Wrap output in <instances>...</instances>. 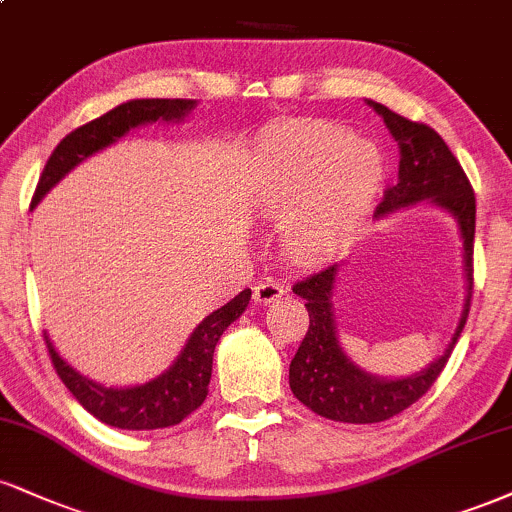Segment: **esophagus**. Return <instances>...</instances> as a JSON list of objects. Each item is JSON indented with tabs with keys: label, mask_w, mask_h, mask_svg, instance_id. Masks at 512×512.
<instances>
[{
	"label": "esophagus",
	"mask_w": 512,
	"mask_h": 512,
	"mask_svg": "<svg viewBox=\"0 0 512 512\" xmlns=\"http://www.w3.org/2000/svg\"><path fill=\"white\" fill-rule=\"evenodd\" d=\"M283 293H286V288H283L279 281L264 279L255 286V293H252V298H255V303L269 305V303H276V300H279Z\"/></svg>",
	"instance_id": "obj_1"
}]
</instances>
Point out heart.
I'll list each match as a JSON object with an SVG mask.
<instances>
[{
	"label": "heart",
	"mask_w": 512,
	"mask_h": 512,
	"mask_svg": "<svg viewBox=\"0 0 512 512\" xmlns=\"http://www.w3.org/2000/svg\"><path fill=\"white\" fill-rule=\"evenodd\" d=\"M384 162L369 140L322 121H291L264 135L250 202L281 219V248L293 262L324 260L365 217Z\"/></svg>",
	"instance_id": "heart-1"
}]
</instances>
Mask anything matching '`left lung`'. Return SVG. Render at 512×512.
<instances>
[{
	"mask_svg": "<svg viewBox=\"0 0 512 512\" xmlns=\"http://www.w3.org/2000/svg\"><path fill=\"white\" fill-rule=\"evenodd\" d=\"M369 107L384 119L393 140L398 143V181L384 193L374 217L384 219L398 209L417 202H432L448 212L458 224L463 238L465 303L455 334L443 353L410 377H377L350 360L336 331L334 288L343 262H334L293 286V293L305 298L310 329L300 343L288 369L293 396L312 412L334 422L374 424L384 422L410 408L415 400L434 386L451 357L458 336L463 334L472 298V250H474V190L463 166L443 143V138L427 123H417L391 112L384 104L367 100Z\"/></svg>",
	"mask_w": 512,
	"mask_h": 512,
	"instance_id": "8db88e82",
	"label": "left lung"
}]
</instances>
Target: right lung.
I'll return each mask as SVG.
<instances>
[{"mask_svg": "<svg viewBox=\"0 0 512 512\" xmlns=\"http://www.w3.org/2000/svg\"><path fill=\"white\" fill-rule=\"evenodd\" d=\"M197 107L195 100H128L114 107L112 112L102 114L100 119L85 123L66 135L54 147L52 157L47 159L38 188L33 195V207L52 190L57 183L76 169L80 162L114 145L123 135L145 123H178ZM250 288L240 291L236 298L221 305L212 315H207L183 346L181 353L169 369L145 384L135 386H104L97 384L78 372L57 353L54 343L45 334V343L52 355L54 369L59 379L73 398L90 412L92 417L116 429H164L183 422L190 412H195L205 403L212 379V360L221 334L226 326L236 322L250 303Z\"/></svg>", "mask_w": 512, "mask_h": 512, "instance_id": "add662e5", "label": "right lung"}]
</instances>
